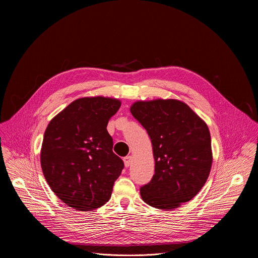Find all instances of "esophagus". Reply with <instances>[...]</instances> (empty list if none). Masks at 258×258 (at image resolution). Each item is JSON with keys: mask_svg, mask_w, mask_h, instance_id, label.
Segmentation results:
<instances>
[{"mask_svg": "<svg viewBox=\"0 0 258 258\" xmlns=\"http://www.w3.org/2000/svg\"><path fill=\"white\" fill-rule=\"evenodd\" d=\"M132 157L131 156H127V157H125L124 159H123V161H124V165H125V167H128L131 164H132Z\"/></svg>", "mask_w": 258, "mask_h": 258, "instance_id": "34e87169", "label": "esophagus"}]
</instances>
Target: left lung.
Here are the masks:
<instances>
[{
    "instance_id": "8db88e82",
    "label": "left lung",
    "mask_w": 258,
    "mask_h": 258,
    "mask_svg": "<svg viewBox=\"0 0 258 258\" xmlns=\"http://www.w3.org/2000/svg\"><path fill=\"white\" fill-rule=\"evenodd\" d=\"M135 119L152 140L155 174L140 188L152 207L170 210L195 198L205 185L212 164L207 124L186 103L174 99L138 101Z\"/></svg>"
}]
</instances>
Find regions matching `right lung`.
Listing matches in <instances>:
<instances>
[{
  "mask_svg": "<svg viewBox=\"0 0 258 258\" xmlns=\"http://www.w3.org/2000/svg\"><path fill=\"white\" fill-rule=\"evenodd\" d=\"M120 105L113 98H80L48 124L40 165L52 191L69 207L90 211L110 200L124 163L113 153L106 126Z\"/></svg>",
  "mask_w": 258,
  "mask_h": 258,
  "instance_id": "right-lung-1",
  "label": "right lung"
}]
</instances>
